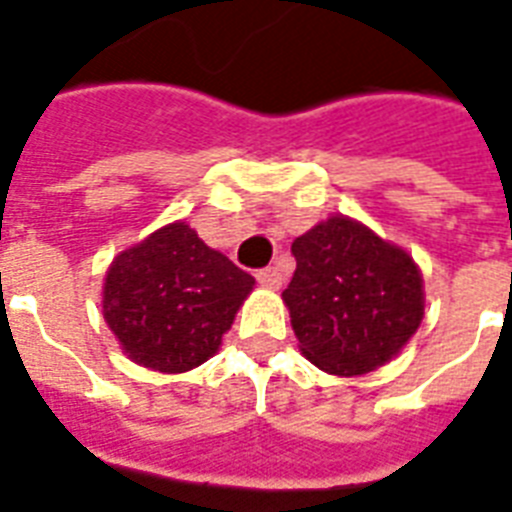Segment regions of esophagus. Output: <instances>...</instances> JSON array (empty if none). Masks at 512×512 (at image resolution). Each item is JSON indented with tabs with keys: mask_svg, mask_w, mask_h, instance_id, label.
Wrapping results in <instances>:
<instances>
[{
	"mask_svg": "<svg viewBox=\"0 0 512 512\" xmlns=\"http://www.w3.org/2000/svg\"><path fill=\"white\" fill-rule=\"evenodd\" d=\"M256 278H259V283L264 288H280V283H283V275H280L278 267H267V270H261Z\"/></svg>",
	"mask_w": 512,
	"mask_h": 512,
	"instance_id": "esophagus-1",
	"label": "esophagus"
}]
</instances>
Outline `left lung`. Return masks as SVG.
Instances as JSON below:
<instances>
[{
	"label": "left lung",
	"mask_w": 512,
	"mask_h": 512,
	"mask_svg": "<svg viewBox=\"0 0 512 512\" xmlns=\"http://www.w3.org/2000/svg\"><path fill=\"white\" fill-rule=\"evenodd\" d=\"M283 291L299 351L318 370L356 378L399 356L424 321V278L413 256L356 218L329 215L291 242Z\"/></svg>",
	"instance_id": "left-lung-1"
}]
</instances>
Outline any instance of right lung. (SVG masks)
<instances>
[{
  "label": "right lung",
  "mask_w": 512,
  "mask_h": 512,
  "mask_svg": "<svg viewBox=\"0 0 512 512\" xmlns=\"http://www.w3.org/2000/svg\"><path fill=\"white\" fill-rule=\"evenodd\" d=\"M253 286L186 221H172L115 256L102 315L134 364L178 375L218 353Z\"/></svg>",
  "instance_id": "obj_1"
}]
</instances>
